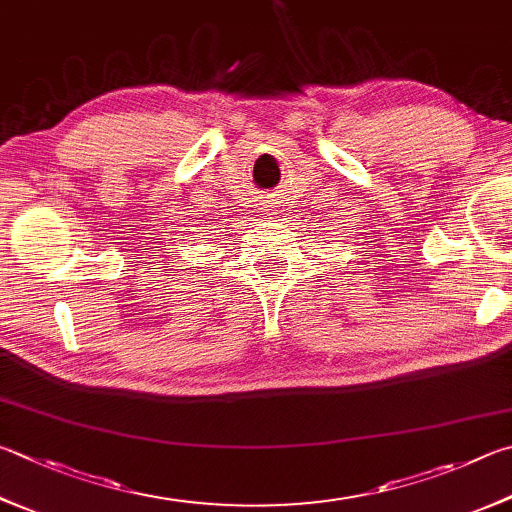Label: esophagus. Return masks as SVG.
Returning a JSON list of instances; mask_svg holds the SVG:
<instances>
[{
    "instance_id": "esophagus-1",
    "label": "esophagus",
    "mask_w": 512,
    "mask_h": 512,
    "mask_svg": "<svg viewBox=\"0 0 512 512\" xmlns=\"http://www.w3.org/2000/svg\"><path fill=\"white\" fill-rule=\"evenodd\" d=\"M259 206H262V212H264V215H277V212H275V203L273 201H262V203H259Z\"/></svg>"
}]
</instances>
